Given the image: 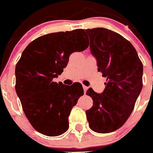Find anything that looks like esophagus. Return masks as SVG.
<instances>
[{"label":"esophagus","instance_id":"1","mask_svg":"<svg viewBox=\"0 0 153 153\" xmlns=\"http://www.w3.org/2000/svg\"><path fill=\"white\" fill-rule=\"evenodd\" d=\"M83 88H84V93H86V92H87V89H88V87H86V86L83 85Z\"/></svg>","mask_w":153,"mask_h":153}]
</instances>
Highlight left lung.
I'll list each match as a JSON object with an SVG mask.
<instances>
[{
  "mask_svg": "<svg viewBox=\"0 0 153 153\" xmlns=\"http://www.w3.org/2000/svg\"><path fill=\"white\" fill-rule=\"evenodd\" d=\"M98 71L106 77L102 93L89 88L93 105L86 111L89 126L97 133L120 128L129 117L143 87V64L131 42L106 28L85 30Z\"/></svg>",
  "mask_w": 153,
  "mask_h": 153,
  "instance_id": "8db88e82",
  "label": "left lung"
}]
</instances>
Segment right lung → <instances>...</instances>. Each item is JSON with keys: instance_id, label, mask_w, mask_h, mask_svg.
I'll return each instance as SVG.
<instances>
[{"instance_id": "1", "label": "right lung", "mask_w": 153, "mask_h": 153, "mask_svg": "<svg viewBox=\"0 0 153 153\" xmlns=\"http://www.w3.org/2000/svg\"><path fill=\"white\" fill-rule=\"evenodd\" d=\"M83 29L45 34L31 42L16 66V91L32 126L54 137L69 128V116L84 95L80 83L67 86L54 82L61 75L69 57L88 47Z\"/></svg>"}]
</instances>
